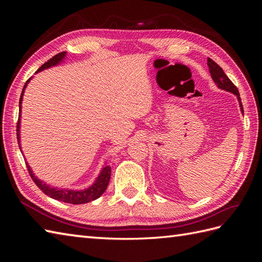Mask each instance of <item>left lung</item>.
Here are the masks:
<instances>
[{
    "instance_id": "1",
    "label": "left lung",
    "mask_w": 262,
    "mask_h": 262,
    "mask_svg": "<svg viewBox=\"0 0 262 262\" xmlns=\"http://www.w3.org/2000/svg\"><path fill=\"white\" fill-rule=\"evenodd\" d=\"M208 67L210 70L211 76L213 78L214 83L217 85L219 89L227 91L229 93H233L237 96V99H238L239 102V107H241V112L244 115V108H243V104H242V99L239 97V92L237 90V87L233 84V82L229 80L227 77V75L224 73V71L222 70V68L217 64V63L214 62L212 59L208 58Z\"/></svg>"
}]
</instances>
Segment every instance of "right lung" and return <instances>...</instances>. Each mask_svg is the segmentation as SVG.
<instances>
[{"mask_svg": "<svg viewBox=\"0 0 262 262\" xmlns=\"http://www.w3.org/2000/svg\"><path fill=\"white\" fill-rule=\"evenodd\" d=\"M64 58H66V52H60L58 54H55L54 57H52L50 60L47 61L45 64H42L40 68H39L36 73L40 72V71H42L45 69H49L51 67L59 64V63L62 62V60ZM29 81H30V78L25 83V85H24V89L20 94V98H19V115H18L17 129H16L19 148H20V144H19V125L20 124L19 123H20V113H21V100H23V96H24V92H25V89H26V86ZM20 150H21V148H20ZM26 166H27V169H28V172H29L31 179L34 180V182L38 186L39 189L42 190L43 193L49 195L54 200H59L62 202L72 203V204H83V203H87V202L96 200L97 198H99L102 193L106 191V189L109 184V180H110V175H112V167H110V166H105V167L102 168V170L100 171L97 179L95 180V182L91 187H89L87 189H84V190H68V189L53 188V187H50L49 185L45 184L43 181L39 180L35 176V173L33 172V170L30 169V166L27 163H26Z\"/></svg>", "mask_w": 262, "mask_h": 262, "instance_id": "add662e5", "label": "right lung"}]
</instances>
